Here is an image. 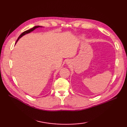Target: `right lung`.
Wrapping results in <instances>:
<instances>
[{
    "label": "right lung",
    "mask_w": 127,
    "mask_h": 127,
    "mask_svg": "<svg viewBox=\"0 0 127 127\" xmlns=\"http://www.w3.org/2000/svg\"><path fill=\"white\" fill-rule=\"evenodd\" d=\"M39 27H42L41 26H35V27H34L33 28H31V29H29V30H27V31H25V32H23V33L21 34L20 36H19V37H18V39H17V40H16V42H17L18 41V40L20 39L21 37L22 36H23V35H26V34H28V33H31V32H33L34 30H35V29L36 28H39Z\"/></svg>",
    "instance_id": "1"
}]
</instances>
